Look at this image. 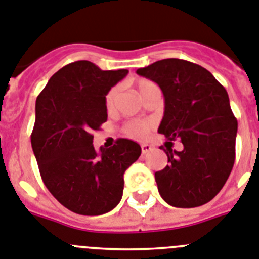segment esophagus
Listing matches in <instances>:
<instances>
[{
    "instance_id": "34e87169",
    "label": "esophagus",
    "mask_w": 259,
    "mask_h": 259,
    "mask_svg": "<svg viewBox=\"0 0 259 259\" xmlns=\"http://www.w3.org/2000/svg\"><path fill=\"white\" fill-rule=\"evenodd\" d=\"M152 150V146L151 145H147V143H145V145H142V154L146 155L148 154V152L151 151Z\"/></svg>"
}]
</instances>
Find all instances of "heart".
I'll return each instance as SVG.
<instances>
[{"label":"heart","mask_w":259,"mask_h":259,"mask_svg":"<svg viewBox=\"0 0 259 259\" xmlns=\"http://www.w3.org/2000/svg\"><path fill=\"white\" fill-rule=\"evenodd\" d=\"M151 84H154L151 80H147V79L138 80L139 92L142 94V92L145 91L147 87L151 86ZM118 90H120L118 89V86H114L107 92V95H105V108H107L108 111H111L112 108L114 107L117 95H118ZM148 129H150V123H148L147 121H133V122L127 123L126 127H125V132H126L127 136L130 137H142L148 132Z\"/></svg>","instance_id":"heart-1"}]
</instances>
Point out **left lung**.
Wrapping results in <instances>:
<instances>
[{"mask_svg":"<svg viewBox=\"0 0 259 259\" xmlns=\"http://www.w3.org/2000/svg\"><path fill=\"white\" fill-rule=\"evenodd\" d=\"M157 83L164 95V116L157 132L181 139L183 151L167 142L168 165L155 173L157 190L173 207H198L226 184L235 163L237 120L229 98L215 76L193 62L165 58L137 70Z\"/></svg>","mask_w":259,"mask_h":259,"instance_id":"1","label":"left lung"}]
</instances>
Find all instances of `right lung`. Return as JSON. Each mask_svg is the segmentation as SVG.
I'll use <instances>...</instances> for the list:
<instances>
[{"instance_id": "right-lung-1", "label": "right lung", "mask_w": 259, "mask_h": 259, "mask_svg": "<svg viewBox=\"0 0 259 259\" xmlns=\"http://www.w3.org/2000/svg\"><path fill=\"white\" fill-rule=\"evenodd\" d=\"M127 73L71 62L52 75L36 99L31 145L40 175L52 195L79 215H102L120 203L123 173L142 151L130 139H117L100 151L92 145V132L107 121L105 95Z\"/></svg>"}]
</instances>
